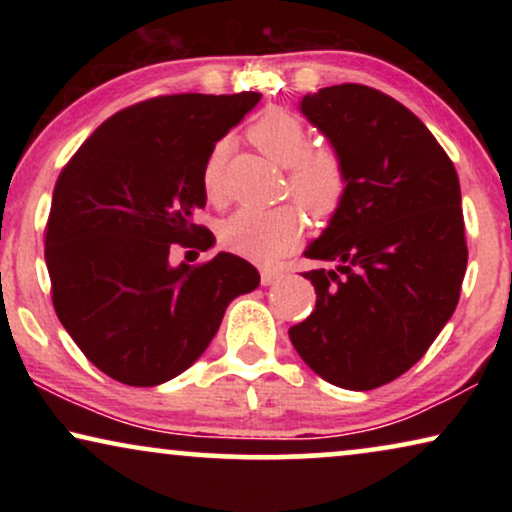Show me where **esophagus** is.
I'll use <instances>...</instances> for the list:
<instances>
[{"label": "esophagus", "instance_id": "obj_1", "mask_svg": "<svg viewBox=\"0 0 512 512\" xmlns=\"http://www.w3.org/2000/svg\"><path fill=\"white\" fill-rule=\"evenodd\" d=\"M279 277H282V272H279V270H272V268H263V270H261V284H263V286L275 284Z\"/></svg>", "mask_w": 512, "mask_h": 512}]
</instances>
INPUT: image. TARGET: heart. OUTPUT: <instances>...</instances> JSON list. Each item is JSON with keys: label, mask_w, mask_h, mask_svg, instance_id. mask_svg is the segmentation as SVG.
Segmentation results:
<instances>
[{"label": "heart", "mask_w": 512, "mask_h": 512, "mask_svg": "<svg viewBox=\"0 0 512 512\" xmlns=\"http://www.w3.org/2000/svg\"><path fill=\"white\" fill-rule=\"evenodd\" d=\"M249 139L272 163L289 170V191L307 212L328 216L345 198L347 174L338 153L310 149L303 121L286 109H270L249 128ZM226 142H219L207 156L202 170V188L209 200L223 198V158ZM305 221L296 205L242 207L219 226V240L228 251L251 261L272 263L296 247Z\"/></svg>", "instance_id": "1"}]
</instances>
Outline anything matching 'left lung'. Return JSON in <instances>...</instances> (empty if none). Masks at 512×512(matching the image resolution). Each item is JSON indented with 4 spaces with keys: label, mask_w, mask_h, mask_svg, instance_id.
Listing matches in <instances>:
<instances>
[{
    "label": "left lung",
    "mask_w": 512,
    "mask_h": 512,
    "mask_svg": "<svg viewBox=\"0 0 512 512\" xmlns=\"http://www.w3.org/2000/svg\"><path fill=\"white\" fill-rule=\"evenodd\" d=\"M300 114L345 165L340 207L305 256L317 307L289 338L335 387L368 391L410 370L459 303L466 275L461 188L429 128L394 97L342 83L307 93Z\"/></svg>",
    "instance_id": "left-lung-1"
}]
</instances>
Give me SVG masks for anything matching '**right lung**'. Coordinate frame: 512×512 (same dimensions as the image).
I'll use <instances>...</instances> for the list:
<instances>
[{"mask_svg":"<svg viewBox=\"0 0 512 512\" xmlns=\"http://www.w3.org/2000/svg\"><path fill=\"white\" fill-rule=\"evenodd\" d=\"M261 93L163 95L118 111L62 170L46 226L60 324L86 359L130 387H156L200 359L233 298L261 275L219 251L170 263L172 244L209 249L207 156Z\"/></svg>","mask_w":512,"mask_h":512,"instance_id":"1","label":"right lung"}]
</instances>
